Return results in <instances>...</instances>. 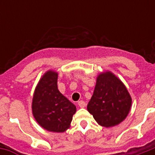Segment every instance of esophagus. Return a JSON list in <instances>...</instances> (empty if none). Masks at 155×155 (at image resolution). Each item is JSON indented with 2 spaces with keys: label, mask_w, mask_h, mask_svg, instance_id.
<instances>
[{
  "label": "esophagus",
  "mask_w": 155,
  "mask_h": 155,
  "mask_svg": "<svg viewBox=\"0 0 155 155\" xmlns=\"http://www.w3.org/2000/svg\"><path fill=\"white\" fill-rule=\"evenodd\" d=\"M78 105H79L81 108H84L85 107V105H86V104H85V102H84V101H81L78 102Z\"/></svg>",
  "instance_id": "esophagus-1"
}]
</instances>
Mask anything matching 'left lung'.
I'll use <instances>...</instances> for the list:
<instances>
[{
	"label": "left lung",
	"instance_id": "8db88e82",
	"mask_svg": "<svg viewBox=\"0 0 155 155\" xmlns=\"http://www.w3.org/2000/svg\"><path fill=\"white\" fill-rule=\"evenodd\" d=\"M132 98L126 86L110 71L98 74L94 93L87 110L100 125H118L130 113Z\"/></svg>",
	"mask_w": 155,
	"mask_h": 155
}]
</instances>
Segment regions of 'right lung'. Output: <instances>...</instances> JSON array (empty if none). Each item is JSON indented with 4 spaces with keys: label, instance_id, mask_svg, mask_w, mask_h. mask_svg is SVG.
Returning a JSON list of instances; mask_svg holds the SVG:
<instances>
[{
    "label": "right lung",
    "instance_id": "obj_1",
    "mask_svg": "<svg viewBox=\"0 0 155 155\" xmlns=\"http://www.w3.org/2000/svg\"><path fill=\"white\" fill-rule=\"evenodd\" d=\"M58 73L49 70L39 81L32 99V114L36 122L50 132L63 133L71 127L76 107L59 91Z\"/></svg>",
    "mask_w": 155,
    "mask_h": 155
}]
</instances>
